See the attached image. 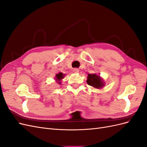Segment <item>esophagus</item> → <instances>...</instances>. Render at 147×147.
Listing matches in <instances>:
<instances>
[{
	"instance_id": "esophagus-1",
	"label": "esophagus",
	"mask_w": 147,
	"mask_h": 147,
	"mask_svg": "<svg viewBox=\"0 0 147 147\" xmlns=\"http://www.w3.org/2000/svg\"><path fill=\"white\" fill-rule=\"evenodd\" d=\"M73 71H74V72H75V73H77V72H79V69L78 68H75V69H73Z\"/></svg>"
}]
</instances>
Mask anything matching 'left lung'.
Instances as JSON below:
<instances>
[{
	"instance_id": "obj_1",
	"label": "left lung",
	"mask_w": 147,
	"mask_h": 147,
	"mask_svg": "<svg viewBox=\"0 0 147 147\" xmlns=\"http://www.w3.org/2000/svg\"><path fill=\"white\" fill-rule=\"evenodd\" d=\"M86 82L89 85L96 88H100L104 86L103 81L100 78L99 76H97L96 74H89L88 75V80Z\"/></svg>"
}]
</instances>
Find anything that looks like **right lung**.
Masks as SVG:
<instances>
[{"instance_id": "right-lung-1", "label": "right lung", "mask_w": 147, "mask_h": 147, "mask_svg": "<svg viewBox=\"0 0 147 147\" xmlns=\"http://www.w3.org/2000/svg\"><path fill=\"white\" fill-rule=\"evenodd\" d=\"M64 74H63V73H61V72L59 73L58 74H56V79L57 82H58L59 84H61V82H59V81L61 80L64 78Z\"/></svg>"}]
</instances>
